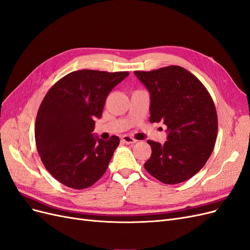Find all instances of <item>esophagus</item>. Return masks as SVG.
Returning a JSON list of instances; mask_svg holds the SVG:
<instances>
[{
  "label": "esophagus",
  "mask_w": 250,
  "mask_h": 250,
  "mask_svg": "<svg viewBox=\"0 0 250 250\" xmlns=\"http://www.w3.org/2000/svg\"><path fill=\"white\" fill-rule=\"evenodd\" d=\"M122 141H123L124 143H126V144H134V143L138 142L135 139L129 137V135H123V137H122Z\"/></svg>",
  "instance_id": "34e87169"
}]
</instances>
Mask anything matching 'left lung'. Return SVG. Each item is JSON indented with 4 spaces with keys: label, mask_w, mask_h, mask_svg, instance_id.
<instances>
[{
    "label": "left lung",
    "mask_w": 250,
    "mask_h": 250,
    "mask_svg": "<svg viewBox=\"0 0 250 250\" xmlns=\"http://www.w3.org/2000/svg\"><path fill=\"white\" fill-rule=\"evenodd\" d=\"M150 93L151 123L167 126L165 144L147 141L152 149L144 167L166 185L183 183L198 173L216 143L217 111L200 80L178 65L135 71Z\"/></svg>",
    "instance_id": "left-lung-1"
}]
</instances>
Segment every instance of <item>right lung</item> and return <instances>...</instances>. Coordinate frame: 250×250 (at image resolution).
Instances as JSON below:
<instances>
[{
	"mask_svg": "<svg viewBox=\"0 0 250 250\" xmlns=\"http://www.w3.org/2000/svg\"><path fill=\"white\" fill-rule=\"evenodd\" d=\"M128 75L75 71L44 96L35 121V143L44 167L59 183L82 190L106 171L120 139L112 135L103 141L92 132L110 90Z\"/></svg>",
	"mask_w": 250,
	"mask_h": 250,
	"instance_id": "obj_1",
	"label": "right lung"
}]
</instances>
